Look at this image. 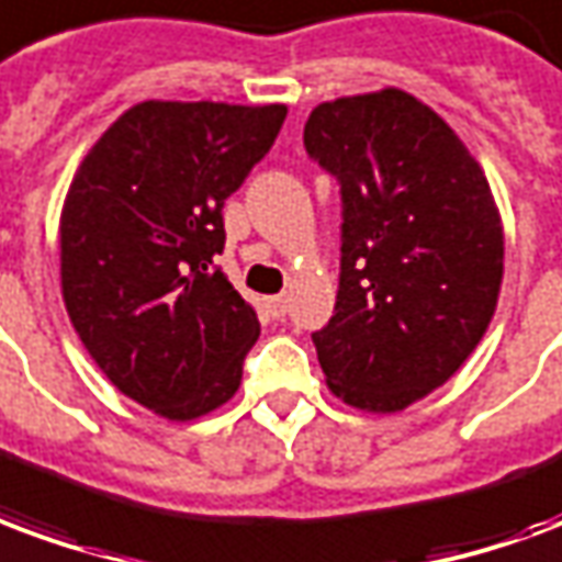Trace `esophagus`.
Instances as JSON below:
<instances>
[{
	"label": "esophagus",
	"mask_w": 562,
	"mask_h": 562,
	"mask_svg": "<svg viewBox=\"0 0 562 562\" xmlns=\"http://www.w3.org/2000/svg\"><path fill=\"white\" fill-rule=\"evenodd\" d=\"M268 310L273 318H282L285 315V310H289V297L285 294H277V297H268Z\"/></svg>",
	"instance_id": "esophagus-1"
}]
</instances>
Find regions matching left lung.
Here are the masks:
<instances>
[{
  "instance_id": "obj_1",
  "label": "left lung",
  "mask_w": 562,
  "mask_h": 562,
  "mask_svg": "<svg viewBox=\"0 0 562 562\" xmlns=\"http://www.w3.org/2000/svg\"><path fill=\"white\" fill-rule=\"evenodd\" d=\"M310 157L342 187L334 318L313 334L345 405L396 414L447 384L488 330L503 223L488 178L450 124L402 89L318 103Z\"/></svg>"
}]
</instances>
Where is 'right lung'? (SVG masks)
Returning <instances> with one entry per match:
<instances>
[{
  "label": "right lung",
  "mask_w": 562,
  "mask_h": 562,
  "mask_svg": "<svg viewBox=\"0 0 562 562\" xmlns=\"http://www.w3.org/2000/svg\"><path fill=\"white\" fill-rule=\"evenodd\" d=\"M285 103L143 101L82 157L61 205V297L91 360L157 417L238 393L259 318L226 273L223 205L270 151Z\"/></svg>",
  "instance_id": "obj_1"
}]
</instances>
